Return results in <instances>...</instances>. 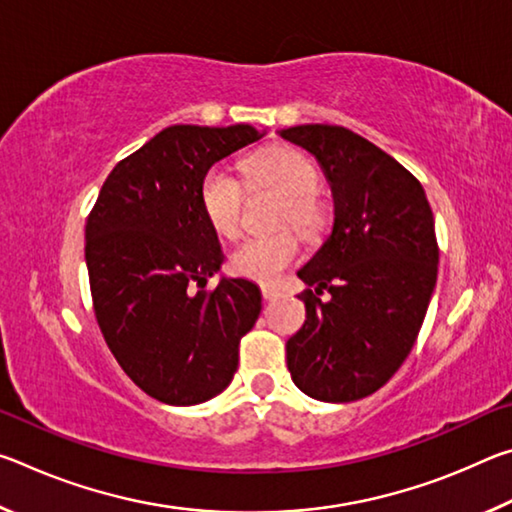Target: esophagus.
Here are the masks:
<instances>
[{
	"label": "esophagus",
	"mask_w": 512,
	"mask_h": 512,
	"mask_svg": "<svg viewBox=\"0 0 512 512\" xmlns=\"http://www.w3.org/2000/svg\"><path fill=\"white\" fill-rule=\"evenodd\" d=\"M262 296H264V300L273 302V300H277V298L282 296V291L275 289V287H262Z\"/></svg>",
	"instance_id": "1"
}]
</instances>
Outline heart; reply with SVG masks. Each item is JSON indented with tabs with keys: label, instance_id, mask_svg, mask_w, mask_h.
I'll use <instances>...</instances> for the list:
<instances>
[{
	"label": "heart",
	"instance_id": "b5f03b06",
	"mask_svg": "<svg viewBox=\"0 0 512 512\" xmlns=\"http://www.w3.org/2000/svg\"><path fill=\"white\" fill-rule=\"evenodd\" d=\"M248 187H271L287 196L280 221L293 223L305 237H316L325 225V210L316 198L318 171L307 155L293 149H266L244 162ZM205 219L223 237H235L241 225L244 185L225 169H210L198 189ZM298 237L291 230L248 237L230 257L232 271L255 282H275L298 257Z\"/></svg>",
	"mask_w": 512,
	"mask_h": 512
}]
</instances>
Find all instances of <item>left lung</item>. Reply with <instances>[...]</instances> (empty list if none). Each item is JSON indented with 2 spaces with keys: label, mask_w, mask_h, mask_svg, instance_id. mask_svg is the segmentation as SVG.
<instances>
[{
  "label": "left lung",
  "mask_w": 512,
  "mask_h": 512,
  "mask_svg": "<svg viewBox=\"0 0 512 512\" xmlns=\"http://www.w3.org/2000/svg\"><path fill=\"white\" fill-rule=\"evenodd\" d=\"M280 137L314 155L334 198L332 232L298 271L311 289L298 296L305 325L287 341L291 379L320 402L361 400L409 357L436 289L427 194L400 162L343 126L302 124Z\"/></svg>",
  "instance_id": "1"
}]
</instances>
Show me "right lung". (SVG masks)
Returning <instances> with one entry per match:
<instances>
[{"label": "right lung", "mask_w": 512, "mask_h": 512, "mask_svg": "<svg viewBox=\"0 0 512 512\" xmlns=\"http://www.w3.org/2000/svg\"><path fill=\"white\" fill-rule=\"evenodd\" d=\"M264 135L250 124L164 128L110 171L85 223L101 334L153 400L201 404L235 377L262 291L225 275L214 291L203 289L221 271L223 250L198 189L212 164Z\"/></svg>", "instance_id": "add662e5"}]
</instances>
